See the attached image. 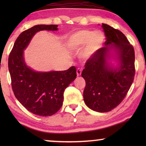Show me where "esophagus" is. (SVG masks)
I'll return each instance as SVG.
<instances>
[{
	"label": "esophagus",
	"mask_w": 146,
	"mask_h": 146,
	"mask_svg": "<svg viewBox=\"0 0 146 146\" xmlns=\"http://www.w3.org/2000/svg\"><path fill=\"white\" fill-rule=\"evenodd\" d=\"M82 69L80 68H78L76 70V74H77V76H80L82 74Z\"/></svg>",
	"instance_id": "obj_1"
}]
</instances>
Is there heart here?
<instances>
[{
  "label": "heart",
  "instance_id": "obj_1",
  "mask_svg": "<svg viewBox=\"0 0 146 146\" xmlns=\"http://www.w3.org/2000/svg\"><path fill=\"white\" fill-rule=\"evenodd\" d=\"M105 40V35L100 31H92L81 30L70 35L66 39V46L72 50L81 48V57L88 60L94 56L102 46Z\"/></svg>",
  "mask_w": 146,
  "mask_h": 146
}]
</instances>
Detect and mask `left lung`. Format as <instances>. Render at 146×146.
I'll use <instances>...</instances> for the list:
<instances>
[{
	"label": "left lung",
	"mask_w": 146,
	"mask_h": 146,
	"mask_svg": "<svg viewBox=\"0 0 146 146\" xmlns=\"http://www.w3.org/2000/svg\"><path fill=\"white\" fill-rule=\"evenodd\" d=\"M102 27L106 36L105 46L88 60L82 76L86 81V105L98 112H107L123 101L132 84L135 53L121 32L106 24ZM111 59L117 62V66L111 64Z\"/></svg>",
	"instance_id": "8db88e82"
}]
</instances>
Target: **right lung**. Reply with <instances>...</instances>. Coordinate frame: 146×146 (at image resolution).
<instances>
[{"label":"right lung","mask_w":146,"mask_h":146,"mask_svg":"<svg viewBox=\"0 0 146 146\" xmlns=\"http://www.w3.org/2000/svg\"><path fill=\"white\" fill-rule=\"evenodd\" d=\"M56 25H38L24 31L14 44L9 58L12 88L19 102L33 113L50 116L60 109L64 92L76 78V69L38 72L26 64L24 50L32 38L41 31H58Z\"/></svg>","instance_id":"add662e5"}]
</instances>
